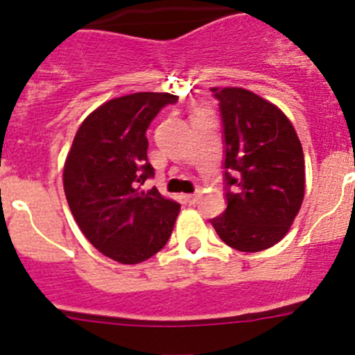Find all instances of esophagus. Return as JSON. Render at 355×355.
<instances>
[{
    "mask_svg": "<svg viewBox=\"0 0 355 355\" xmlns=\"http://www.w3.org/2000/svg\"><path fill=\"white\" fill-rule=\"evenodd\" d=\"M185 199H187L189 204H196V202H198V199H199V194H198V192H196V194H187V196H185Z\"/></svg>",
    "mask_w": 355,
    "mask_h": 355,
    "instance_id": "esophagus-1",
    "label": "esophagus"
}]
</instances>
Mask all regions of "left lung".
Segmentation results:
<instances>
[{
	"mask_svg": "<svg viewBox=\"0 0 355 355\" xmlns=\"http://www.w3.org/2000/svg\"><path fill=\"white\" fill-rule=\"evenodd\" d=\"M225 144L227 209L213 218L221 241L259 252L287 235L304 199V153L295 128L275 105L241 87L211 89Z\"/></svg>",
	"mask_w": 355,
	"mask_h": 355,
	"instance_id": "obj_1",
	"label": "left lung"
}]
</instances>
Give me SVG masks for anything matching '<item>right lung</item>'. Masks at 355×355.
<instances>
[{
    "label": "right lung",
    "instance_id": "right-lung-1",
    "mask_svg": "<svg viewBox=\"0 0 355 355\" xmlns=\"http://www.w3.org/2000/svg\"><path fill=\"white\" fill-rule=\"evenodd\" d=\"M168 92H135L92 111L75 134L63 170L71 214L89 242L121 264H137L163 249L180 204L153 187L139 191L155 168L148 161V132Z\"/></svg>",
    "mask_w": 355,
    "mask_h": 355
}]
</instances>
